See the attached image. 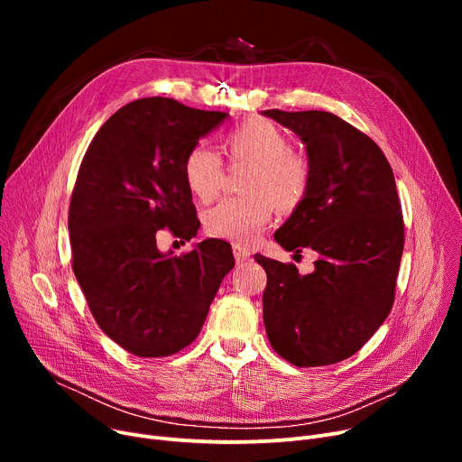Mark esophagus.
Returning a JSON list of instances; mask_svg holds the SVG:
<instances>
[{
    "mask_svg": "<svg viewBox=\"0 0 462 462\" xmlns=\"http://www.w3.org/2000/svg\"><path fill=\"white\" fill-rule=\"evenodd\" d=\"M249 256H251V253H249L247 249L239 247V245H234V258H236L237 263H239V262H245Z\"/></svg>",
    "mask_w": 462,
    "mask_h": 462,
    "instance_id": "obj_1",
    "label": "esophagus"
}]
</instances>
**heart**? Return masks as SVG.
I'll use <instances>...</instances> for the list:
<instances>
[{"label": "heart", "mask_w": 462, "mask_h": 462, "mask_svg": "<svg viewBox=\"0 0 462 462\" xmlns=\"http://www.w3.org/2000/svg\"><path fill=\"white\" fill-rule=\"evenodd\" d=\"M230 164H249L244 189L251 194L230 197L204 215L209 236L249 247L270 225L273 209L290 213L307 199L312 168L305 153L268 119L254 117L232 129L225 140ZM225 161L204 143L194 145L183 162V178L194 199L208 204L225 183Z\"/></svg>", "instance_id": "b5f03b06"}]
</instances>
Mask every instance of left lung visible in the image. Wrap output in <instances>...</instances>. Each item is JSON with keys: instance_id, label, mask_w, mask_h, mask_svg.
<instances>
[{"instance_id": "left-lung-1", "label": "left lung", "mask_w": 462, "mask_h": 462, "mask_svg": "<svg viewBox=\"0 0 462 462\" xmlns=\"http://www.w3.org/2000/svg\"><path fill=\"white\" fill-rule=\"evenodd\" d=\"M263 114L303 140L312 168L307 199L275 241L319 254L309 275L254 256L268 273L265 331L292 365H331L365 345L395 301L404 223L393 170L374 140L331 112Z\"/></svg>"}]
</instances>
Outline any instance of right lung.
Returning <instances> with one entry per match:
<instances>
[{
    "label": "right lung",
    "instance_id": "obj_1",
    "mask_svg": "<svg viewBox=\"0 0 462 462\" xmlns=\"http://www.w3.org/2000/svg\"><path fill=\"white\" fill-rule=\"evenodd\" d=\"M226 116L166 97L138 99L106 119L82 159L69 206L72 272L95 322L138 357L189 346L236 263L223 241L166 256L155 237L161 228L197 236L183 162Z\"/></svg>",
    "mask_w": 462,
    "mask_h": 462
}]
</instances>
